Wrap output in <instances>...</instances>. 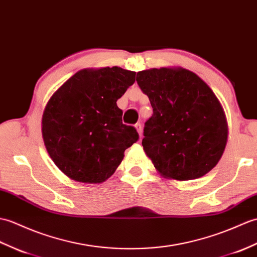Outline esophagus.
Wrapping results in <instances>:
<instances>
[{"instance_id": "esophagus-1", "label": "esophagus", "mask_w": 257, "mask_h": 257, "mask_svg": "<svg viewBox=\"0 0 257 257\" xmlns=\"http://www.w3.org/2000/svg\"><path fill=\"white\" fill-rule=\"evenodd\" d=\"M135 127H136L137 130H138V133L140 135V138H141V137H142V124L140 122H138V123L135 124Z\"/></svg>"}]
</instances>
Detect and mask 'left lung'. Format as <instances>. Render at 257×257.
Segmentation results:
<instances>
[{"instance_id":"left-lung-1","label":"left lung","mask_w":257,"mask_h":257,"mask_svg":"<svg viewBox=\"0 0 257 257\" xmlns=\"http://www.w3.org/2000/svg\"><path fill=\"white\" fill-rule=\"evenodd\" d=\"M137 83L153 108L143 129V150L160 174L189 181L211 171L228 139L224 111L211 88L183 68L140 71Z\"/></svg>"}]
</instances>
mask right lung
Listing matches in <instances>:
<instances>
[{"label": "right lung", "mask_w": 257, "mask_h": 257, "mask_svg": "<svg viewBox=\"0 0 257 257\" xmlns=\"http://www.w3.org/2000/svg\"><path fill=\"white\" fill-rule=\"evenodd\" d=\"M136 72L118 67L84 69L52 95L43 115V138L53 162L76 182L97 184L110 177L123 152L138 141L122 123L117 106Z\"/></svg>", "instance_id": "add662e5"}]
</instances>
